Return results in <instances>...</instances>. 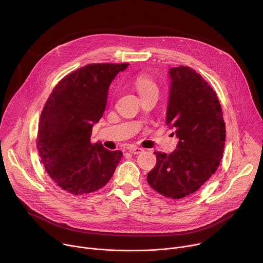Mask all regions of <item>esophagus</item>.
Here are the masks:
<instances>
[{"label":"esophagus","mask_w":263,"mask_h":263,"mask_svg":"<svg viewBox=\"0 0 263 263\" xmlns=\"http://www.w3.org/2000/svg\"><path fill=\"white\" fill-rule=\"evenodd\" d=\"M129 152L132 153V154H140L143 149L141 147H138V146H135V145H131L129 146Z\"/></svg>","instance_id":"1"}]
</instances>
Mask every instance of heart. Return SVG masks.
Returning a JSON list of instances; mask_svg holds the SVG:
<instances>
[{"label":"heart","mask_w":263,"mask_h":263,"mask_svg":"<svg viewBox=\"0 0 263 263\" xmlns=\"http://www.w3.org/2000/svg\"><path fill=\"white\" fill-rule=\"evenodd\" d=\"M132 84L140 97L143 95H146L148 92H157V90H158L155 82L151 78H149L147 74H144V73H141V74L136 76L133 79Z\"/></svg>","instance_id":"obj_1"}]
</instances>
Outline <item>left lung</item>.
I'll use <instances>...</instances> for the list:
<instances>
[{
	"mask_svg": "<svg viewBox=\"0 0 263 263\" xmlns=\"http://www.w3.org/2000/svg\"><path fill=\"white\" fill-rule=\"evenodd\" d=\"M168 76L165 123L179 141L170 155L154 152L157 163L146 179L154 191L177 200L196 193L215 173L226 128L216 93L200 73L180 65L170 68Z\"/></svg>",
	"mask_w": 263,
	"mask_h": 263,
	"instance_id": "1",
	"label": "left lung"
}]
</instances>
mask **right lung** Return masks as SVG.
Segmentation results:
<instances>
[{
    "mask_svg": "<svg viewBox=\"0 0 263 263\" xmlns=\"http://www.w3.org/2000/svg\"><path fill=\"white\" fill-rule=\"evenodd\" d=\"M129 63L88 64L65 76L53 89L41 116L37 148L52 180L71 195L93 193L107 184L121 151L90 142L103 117L111 82Z\"/></svg>",
    "mask_w": 263,
    "mask_h": 263,
    "instance_id": "add662e5",
    "label": "right lung"
}]
</instances>
